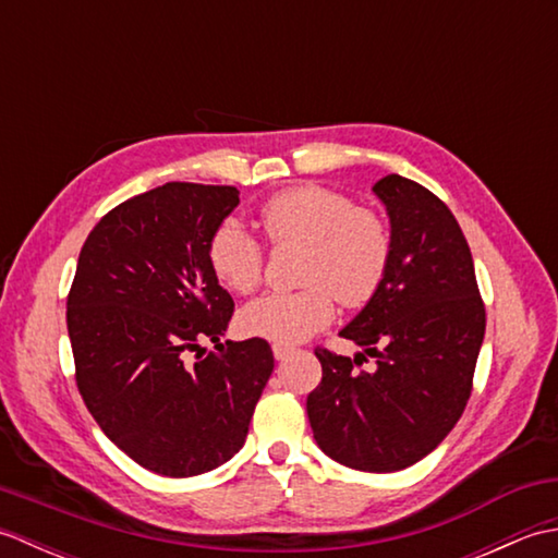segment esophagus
I'll return each instance as SVG.
<instances>
[{
  "mask_svg": "<svg viewBox=\"0 0 558 558\" xmlns=\"http://www.w3.org/2000/svg\"><path fill=\"white\" fill-rule=\"evenodd\" d=\"M292 350H294L292 345H282V342H272V357H276L278 362L286 360Z\"/></svg>",
  "mask_w": 558,
  "mask_h": 558,
  "instance_id": "34e87169",
  "label": "esophagus"
}]
</instances>
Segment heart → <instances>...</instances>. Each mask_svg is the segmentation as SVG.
<instances>
[{
    "mask_svg": "<svg viewBox=\"0 0 558 558\" xmlns=\"http://www.w3.org/2000/svg\"><path fill=\"white\" fill-rule=\"evenodd\" d=\"M272 244H304L302 292H268L248 302L240 324L248 336L302 342L330 324L336 298L362 306L381 288L390 264V230L372 210L333 189L300 184L272 194L258 208ZM208 264L222 288L248 294L264 276V246L240 220H225L208 242Z\"/></svg>",
    "mask_w": 558,
    "mask_h": 558,
    "instance_id": "obj_1",
    "label": "heart"
}]
</instances>
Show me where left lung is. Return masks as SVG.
I'll use <instances>...</instances> for the list:
<instances>
[{
    "label": "left lung",
    "instance_id": "left-lung-1",
    "mask_svg": "<svg viewBox=\"0 0 558 558\" xmlns=\"http://www.w3.org/2000/svg\"><path fill=\"white\" fill-rule=\"evenodd\" d=\"M390 222L386 278L340 330L354 362L316 350L324 378L306 398L318 448L340 465L396 472L429 456L460 420L484 340L475 264L458 220L429 189L388 174L372 186ZM364 353L374 373H357Z\"/></svg>",
    "mask_w": 558,
    "mask_h": 558
}]
</instances>
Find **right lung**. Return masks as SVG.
I'll return each mask as SVG.
<instances>
[{"label":"right lung","mask_w":558,"mask_h":558,"mask_svg":"<svg viewBox=\"0 0 558 558\" xmlns=\"http://www.w3.org/2000/svg\"><path fill=\"white\" fill-rule=\"evenodd\" d=\"M236 204L234 186L168 182L112 208L78 254L66 328L83 402L117 448L165 477L228 462L272 374L266 340L220 342L234 302L208 242ZM204 339L219 352L206 355Z\"/></svg>","instance_id":"obj_1"}]
</instances>
